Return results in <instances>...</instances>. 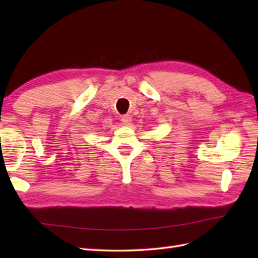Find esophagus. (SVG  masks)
Masks as SVG:
<instances>
[{
  "label": "esophagus",
  "instance_id": "34e87169",
  "mask_svg": "<svg viewBox=\"0 0 258 258\" xmlns=\"http://www.w3.org/2000/svg\"><path fill=\"white\" fill-rule=\"evenodd\" d=\"M120 119H122V123L124 125H128V124H131V122H132V116H131L130 114H125V115H123Z\"/></svg>",
  "mask_w": 258,
  "mask_h": 258
}]
</instances>
